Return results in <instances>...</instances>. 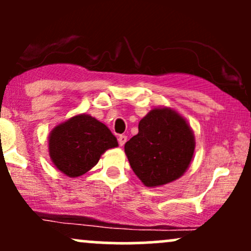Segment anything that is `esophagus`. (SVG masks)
I'll return each mask as SVG.
<instances>
[{
    "instance_id": "34e87169",
    "label": "esophagus",
    "mask_w": 251,
    "mask_h": 251,
    "mask_svg": "<svg viewBox=\"0 0 251 251\" xmlns=\"http://www.w3.org/2000/svg\"><path fill=\"white\" fill-rule=\"evenodd\" d=\"M127 142V137L124 134H120L119 137H118V143H119L120 146H124V144Z\"/></svg>"
}]
</instances>
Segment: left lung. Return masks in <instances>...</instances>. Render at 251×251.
Returning a JSON list of instances; mask_svg holds the SVG:
<instances>
[{"instance_id": "1", "label": "left lung", "mask_w": 251, "mask_h": 251, "mask_svg": "<svg viewBox=\"0 0 251 251\" xmlns=\"http://www.w3.org/2000/svg\"><path fill=\"white\" fill-rule=\"evenodd\" d=\"M138 129L125 144V153L144 185L162 186L185 174L196 146L185 118L170 107H155L140 120Z\"/></svg>"}]
</instances>
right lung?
Returning <instances> with one entry per match:
<instances>
[{
  "mask_svg": "<svg viewBox=\"0 0 251 251\" xmlns=\"http://www.w3.org/2000/svg\"><path fill=\"white\" fill-rule=\"evenodd\" d=\"M117 146V138L107 126L86 113L56 125L48 137L50 160L71 178L85 175L97 165L106 150Z\"/></svg>",
  "mask_w": 251,
  "mask_h": 251,
  "instance_id": "add662e5",
  "label": "right lung"
}]
</instances>
